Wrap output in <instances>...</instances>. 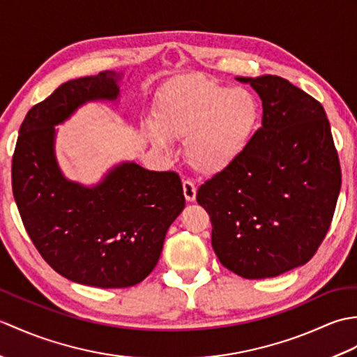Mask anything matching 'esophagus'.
<instances>
[{
    "mask_svg": "<svg viewBox=\"0 0 357 357\" xmlns=\"http://www.w3.org/2000/svg\"><path fill=\"white\" fill-rule=\"evenodd\" d=\"M183 192L187 202H193L196 199V187L192 181H184L183 183Z\"/></svg>",
    "mask_w": 357,
    "mask_h": 357,
    "instance_id": "esophagus-1",
    "label": "esophagus"
}]
</instances>
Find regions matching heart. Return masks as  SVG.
<instances>
[{"mask_svg":"<svg viewBox=\"0 0 357 357\" xmlns=\"http://www.w3.org/2000/svg\"><path fill=\"white\" fill-rule=\"evenodd\" d=\"M153 123L142 133L161 150L169 139L185 141L188 165L202 176H218L244 156L259 128L261 104L247 89H231L201 77L181 75L158 90Z\"/></svg>","mask_w":357,"mask_h":357,"instance_id":"heart-1","label":"heart"}]
</instances>
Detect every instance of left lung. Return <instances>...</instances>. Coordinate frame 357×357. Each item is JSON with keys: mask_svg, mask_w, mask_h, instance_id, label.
Instances as JSON below:
<instances>
[{"mask_svg": "<svg viewBox=\"0 0 357 357\" xmlns=\"http://www.w3.org/2000/svg\"><path fill=\"white\" fill-rule=\"evenodd\" d=\"M262 101V126L231 169L198 188L211 245L245 279L275 278L312 259L340 192V165L325 110L280 77H236Z\"/></svg>", "mask_w": 357, "mask_h": 357, "instance_id": "1", "label": "left lung"}]
</instances>
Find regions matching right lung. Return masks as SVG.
<instances>
[{
    "instance_id": "right-lung-1",
    "label": "right lung",
    "mask_w": 357,
    "mask_h": 357,
    "mask_svg": "<svg viewBox=\"0 0 357 357\" xmlns=\"http://www.w3.org/2000/svg\"><path fill=\"white\" fill-rule=\"evenodd\" d=\"M124 72L67 81L29 110L12 159V190L38 252L69 280L100 288L139 284L185 207L176 173L121 161L86 185L63 173L56 126L89 102H119Z\"/></svg>"
}]
</instances>
